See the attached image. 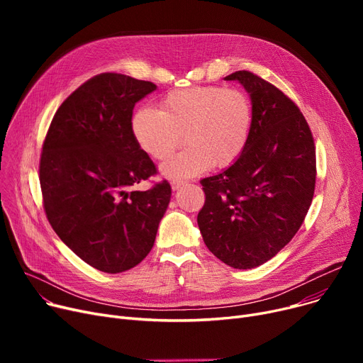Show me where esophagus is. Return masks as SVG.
<instances>
[{
	"instance_id": "1",
	"label": "esophagus",
	"mask_w": 363,
	"mask_h": 363,
	"mask_svg": "<svg viewBox=\"0 0 363 363\" xmlns=\"http://www.w3.org/2000/svg\"><path fill=\"white\" fill-rule=\"evenodd\" d=\"M185 184V181H172L170 182V186H172V189H174V191H178V189L182 186Z\"/></svg>"
}]
</instances>
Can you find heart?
Here are the masks:
<instances>
[{"label": "heart", "mask_w": 363, "mask_h": 363, "mask_svg": "<svg viewBox=\"0 0 363 363\" xmlns=\"http://www.w3.org/2000/svg\"><path fill=\"white\" fill-rule=\"evenodd\" d=\"M255 122L253 103L238 88L193 86L169 92L160 110L141 107L130 128L138 147L155 160H164L182 144L186 148L162 166L169 178L206 172L212 164L228 167L249 144Z\"/></svg>", "instance_id": "1"}]
</instances>
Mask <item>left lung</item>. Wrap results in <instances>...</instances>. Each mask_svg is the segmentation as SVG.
I'll list each match as a JSON object with an SVG mask.
<instances>
[{"instance_id":"left-lung-1","label":"left lung","mask_w":363,"mask_h":363,"mask_svg":"<svg viewBox=\"0 0 363 363\" xmlns=\"http://www.w3.org/2000/svg\"><path fill=\"white\" fill-rule=\"evenodd\" d=\"M250 94L252 135L240 159L200 181L206 196L197 222L204 244L235 269L272 259L298 231L316 182L312 130L297 104L249 72L228 74Z\"/></svg>"}]
</instances>
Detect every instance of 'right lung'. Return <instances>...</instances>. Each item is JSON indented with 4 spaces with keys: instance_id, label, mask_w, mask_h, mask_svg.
<instances>
[{
    "instance_id": "right-lung-1",
    "label": "right lung",
    "mask_w": 363,
    "mask_h": 363,
    "mask_svg": "<svg viewBox=\"0 0 363 363\" xmlns=\"http://www.w3.org/2000/svg\"><path fill=\"white\" fill-rule=\"evenodd\" d=\"M156 89L122 73H100L55 111L43 144L40 184L55 234L92 268L107 274L137 266L152 249L172 189L133 138L135 103Z\"/></svg>"
}]
</instances>
